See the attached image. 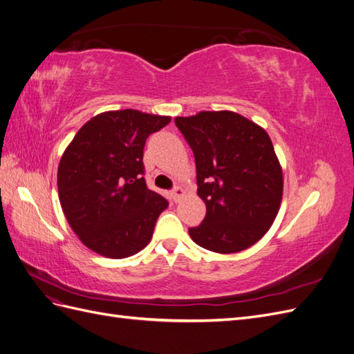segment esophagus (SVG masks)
<instances>
[{
    "instance_id": "obj_1",
    "label": "esophagus",
    "mask_w": 354,
    "mask_h": 354,
    "mask_svg": "<svg viewBox=\"0 0 354 354\" xmlns=\"http://www.w3.org/2000/svg\"><path fill=\"white\" fill-rule=\"evenodd\" d=\"M186 195V190L181 189V187H176L173 192H171V198H173L174 202H180L181 199H183V196Z\"/></svg>"
}]
</instances>
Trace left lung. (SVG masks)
Instances as JSON below:
<instances>
[{
	"label": "left lung",
	"mask_w": 354,
	"mask_h": 354,
	"mask_svg": "<svg viewBox=\"0 0 354 354\" xmlns=\"http://www.w3.org/2000/svg\"><path fill=\"white\" fill-rule=\"evenodd\" d=\"M196 162L198 195L205 218L189 234L212 252L250 248L279 212L283 176L269 134L232 111H202L174 120Z\"/></svg>",
	"instance_id": "obj_1"
}]
</instances>
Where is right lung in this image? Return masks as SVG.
Returning a JSON list of instances; mask_svg holds the SVG:
<instances>
[{
    "label": "right lung",
    "instance_id": "add662e5",
    "mask_svg": "<svg viewBox=\"0 0 354 354\" xmlns=\"http://www.w3.org/2000/svg\"><path fill=\"white\" fill-rule=\"evenodd\" d=\"M171 116L109 111L85 122L63 152L57 189L63 214L80 241L108 259H125L151 242L168 202L147 189L146 138Z\"/></svg>",
    "mask_w": 354,
    "mask_h": 354
}]
</instances>
